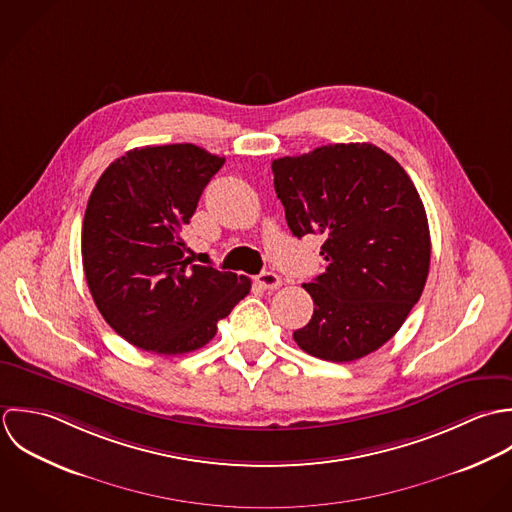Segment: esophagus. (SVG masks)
<instances>
[{"instance_id":"obj_1","label":"esophagus","mask_w":512,"mask_h":512,"mask_svg":"<svg viewBox=\"0 0 512 512\" xmlns=\"http://www.w3.org/2000/svg\"><path fill=\"white\" fill-rule=\"evenodd\" d=\"M255 281H257V285H259L261 289H265V291H275V289H279V287L283 285L281 277H279L277 273H273V271H265V273L257 275Z\"/></svg>"}]
</instances>
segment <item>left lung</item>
I'll return each instance as SVG.
<instances>
[{"label": "left lung", "mask_w": 512, "mask_h": 512, "mask_svg": "<svg viewBox=\"0 0 512 512\" xmlns=\"http://www.w3.org/2000/svg\"><path fill=\"white\" fill-rule=\"evenodd\" d=\"M295 237L320 235L328 267L305 291L314 312L293 332L310 356L358 360L386 344L419 301L431 257L425 207L406 170L368 142L273 162Z\"/></svg>", "instance_id": "1"}]
</instances>
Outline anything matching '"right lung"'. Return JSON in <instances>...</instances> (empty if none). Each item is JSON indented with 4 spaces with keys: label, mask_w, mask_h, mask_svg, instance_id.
<instances>
[{
    "label": "right lung",
    "mask_w": 512,
    "mask_h": 512,
    "mask_svg": "<svg viewBox=\"0 0 512 512\" xmlns=\"http://www.w3.org/2000/svg\"><path fill=\"white\" fill-rule=\"evenodd\" d=\"M223 162L196 144L134 148L104 170L89 198L87 285L110 328L136 348L198 350L249 295L247 277L194 265L182 249V227Z\"/></svg>",
    "instance_id": "1"
}]
</instances>
